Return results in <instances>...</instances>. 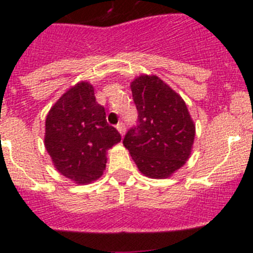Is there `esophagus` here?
Returning <instances> with one entry per match:
<instances>
[{
	"label": "esophagus",
	"mask_w": 253,
	"mask_h": 253,
	"mask_svg": "<svg viewBox=\"0 0 253 253\" xmlns=\"http://www.w3.org/2000/svg\"><path fill=\"white\" fill-rule=\"evenodd\" d=\"M116 129L119 130V133L122 134V135H124V134H125V125H124V123L120 122L119 124L116 125Z\"/></svg>",
	"instance_id": "1"
}]
</instances>
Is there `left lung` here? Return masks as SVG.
Returning <instances> with one entry per match:
<instances>
[{"instance_id":"8db88e82","label":"left lung","mask_w":253,"mask_h":253,"mask_svg":"<svg viewBox=\"0 0 253 253\" xmlns=\"http://www.w3.org/2000/svg\"><path fill=\"white\" fill-rule=\"evenodd\" d=\"M130 87L138 120L123 144L143 175L169 177L189 160L195 124L181 96L157 76H139Z\"/></svg>"}]
</instances>
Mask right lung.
<instances>
[{
  "label": "right lung",
  "mask_w": 253,
  "mask_h": 253,
  "mask_svg": "<svg viewBox=\"0 0 253 253\" xmlns=\"http://www.w3.org/2000/svg\"><path fill=\"white\" fill-rule=\"evenodd\" d=\"M122 140L107 124L93 87L80 82L51 106L45 120V148L59 173L80 185L101 177L106 152Z\"/></svg>",
  "instance_id": "right-lung-1"
}]
</instances>
